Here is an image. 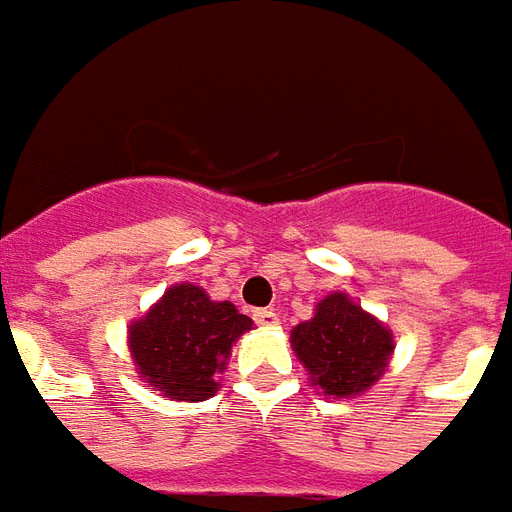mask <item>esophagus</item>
<instances>
[{
	"mask_svg": "<svg viewBox=\"0 0 512 512\" xmlns=\"http://www.w3.org/2000/svg\"><path fill=\"white\" fill-rule=\"evenodd\" d=\"M255 321L260 323V326H266V329H274V326H279V312H274V310H257L255 312Z\"/></svg>",
	"mask_w": 512,
	"mask_h": 512,
	"instance_id": "1",
	"label": "esophagus"
}]
</instances>
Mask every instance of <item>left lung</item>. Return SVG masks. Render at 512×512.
I'll list each match as a JSON object with an SVG mask.
<instances>
[{
	"instance_id": "8db88e82",
	"label": "left lung",
	"mask_w": 512,
	"mask_h": 512,
	"mask_svg": "<svg viewBox=\"0 0 512 512\" xmlns=\"http://www.w3.org/2000/svg\"><path fill=\"white\" fill-rule=\"evenodd\" d=\"M290 345L323 397L365 395L395 354V334L345 290L315 304L310 321L293 326Z\"/></svg>"
}]
</instances>
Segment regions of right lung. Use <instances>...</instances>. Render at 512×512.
<instances>
[{"mask_svg":"<svg viewBox=\"0 0 512 512\" xmlns=\"http://www.w3.org/2000/svg\"><path fill=\"white\" fill-rule=\"evenodd\" d=\"M252 326L233 301H213L200 285L178 282L128 323V351L139 378L158 395L200 403L219 392L233 345Z\"/></svg>","mask_w":512,"mask_h":512,"instance_id":"right-lung-1","label":"right lung"}]
</instances>
